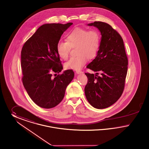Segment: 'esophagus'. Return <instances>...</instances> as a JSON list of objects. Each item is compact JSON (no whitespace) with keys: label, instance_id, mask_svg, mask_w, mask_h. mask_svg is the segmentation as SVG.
Returning a JSON list of instances; mask_svg holds the SVG:
<instances>
[{"label":"esophagus","instance_id":"1","mask_svg":"<svg viewBox=\"0 0 149 149\" xmlns=\"http://www.w3.org/2000/svg\"><path fill=\"white\" fill-rule=\"evenodd\" d=\"M76 73H77V74H79V73H82L83 72L81 71H76Z\"/></svg>","mask_w":149,"mask_h":149}]
</instances>
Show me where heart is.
Returning a JSON list of instances; mask_svg holds the SVG:
<instances>
[{"label":"heart","instance_id":"heart-1","mask_svg":"<svg viewBox=\"0 0 149 149\" xmlns=\"http://www.w3.org/2000/svg\"><path fill=\"white\" fill-rule=\"evenodd\" d=\"M66 42L59 41L56 45L59 56L64 61L70 55L71 48H76V57H73L65 63L67 70H80L85 64L87 58L93 59L97 55L101 42V35L96 30H88L76 28L66 36Z\"/></svg>","mask_w":149,"mask_h":149}]
</instances>
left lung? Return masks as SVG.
I'll list each match as a JSON object with an SVG mask.
<instances>
[{"label": "left lung", "mask_w": 149, "mask_h": 149, "mask_svg": "<svg viewBox=\"0 0 149 149\" xmlns=\"http://www.w3.org/2000/svg\"><path fill=\"white\" fill-rule=\"evenodd\" d=\"M97 27L102 33L97 56L87 68L96 74L85 73L86 99L95 108L104 109L114 104L123 94L128 69V58L120 35L110 24L95 21L88 24ZM101 73L98 76V72Z\"/></svg>", "instance_id": "1"}]
</instances>
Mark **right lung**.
<instances>
[{
    "instance_id": "1",
    "label": "right lung",
    "mask_w": 149,
    "mask_h": 149,
    "mask_svg": "<svg viewBox=\"0 0 149 149\" xmlns=\"http://www.w3.org/2000/svg\"><path fill=\"white\" fill-rule=\"evenodd\" d=\"M72 23L45 24L27 40L21 50L22 81L29 96L41 108L58 105L74 77L72 70L59 73L63 65L56 51L61 36Z\"/></svg>"
}]
</instances>
